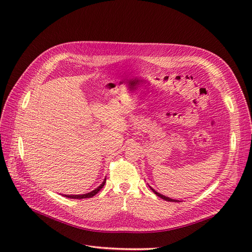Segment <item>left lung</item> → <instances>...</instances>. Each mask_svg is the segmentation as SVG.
Instances as JSON below:
<instances>
[{
	"mask_svg": "<svg viewBox=\"0 0 252 252\" xmlns=\"http://www.w3.org/2000/svg\"><path fill=\"white\" fill-rule=\"evenodd\" d=\"M150 189L152 190V191H154L158 196H159L161 197V199H163V200H165V201H168V202H179V201H177V200H172V199H170V197H167V196H165V195H163V194H161V193H158V192H157L155 189H152L151 187H150Z\"/></svg>",
	"mask_w": 252,
	"mask_h": 252,
	"instance_id": "left-lung-1",
	"label": "left lung"
}]
</instances>
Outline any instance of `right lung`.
Listing matches in <instances>:
<instances>
[{
    "mask_svg": "<svg viewBox=\"0 0 252 252\" xmlns=\"http://www.w3.org/2000/svg\"><path fill=\"white\" fill-rule=\"evenodd\" d=\"M105 182H106V179L104 180V182L102 183V184L98 186L96 189L93 190L91 192H88V193H85V194H77V195H71V194H65L64 196L66 197H70V199H87V197H93L94 195H95L100 190L103 188V186L105 185Z\"/></svg>",
    "mask_w": 252,
    "mask_h": 252,
    "instance_id": "add662e5",
    "label": "right lung"
}]
</instances>
